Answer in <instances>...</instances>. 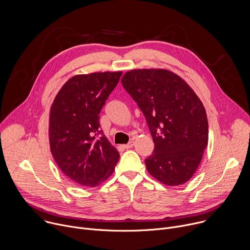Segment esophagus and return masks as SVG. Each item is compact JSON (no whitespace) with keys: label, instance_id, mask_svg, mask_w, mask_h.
I'll use <instances>...</instances> for the list:
<instances>
[{"label":"esophagus","instance_id":"esophagus-1","mask_svg":"<svg viewBox=\"0 0 250 250\" xmlns=\"http://www.w3.org/2000/svg\"><path fill=\"white\" fill-rule=\"evenodd\" d=\"M134 146V141L133 140H131V141H129L127 144H125L124 145V147L125 148V149H129V148H132Z\"/></svg>","mask_w":250,"mask_h":250}]
</instances>
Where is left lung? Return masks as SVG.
<instances>
[{
  "label": "left lung",
  "mask_w": 250,
  "mask_h": 250,
  "mask_svg": "<svg viewBox=\"0 0 250 250\" xmlns=\"http://www.w3.org/2000/svg\"><path fill=\"white\" fill-rule=\"evenodd\" d=\"M122 83L145 116L155 144L145 160L148 173L166 186L186 184L208 144L202 102L181 76L167 69H132Z\"/></svg>",
  "instance_id": "obj_1"
}]
</instances>
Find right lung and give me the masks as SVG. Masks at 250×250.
I'll return each instance as SVG.
<instances>
[{"label":"right lung","mask_w":250,"mask_h":250,"mask_svg":"<svg viewBox=\"0 0 250 250\" xmlns=\"http://www.w3.org/2000/svg\"><path fill=\"white\" fill-rule=\"evenodd\" d=\"M122 74L105 71L74 75L51 106L52 155L62 172L77 185L97 187L115 171L120 154L100 129L99 115Z\"/></svg>","instance_id":"right-lung-1"}]
</instances>
